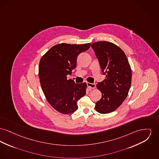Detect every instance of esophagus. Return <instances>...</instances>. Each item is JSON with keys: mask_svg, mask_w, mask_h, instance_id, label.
<instances>
[{"mask_svg": "<svg viewBox=\"0 0 159 159\" xmlns=\"http://www.w3.org/2000/svg\"><path fill=\"white\" fill-rule=\"evenodd\" d=\"M87 86L89 87V89H95L96 84H91V83H87Z\"/></svg>", "mask_w": 159, "mask_h": 159, "instance_id": "34e87169", "label": "esophagus"}]
</instances>
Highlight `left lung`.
I'll return each instance as SVG.
<instances>
[{"instance_id": "1", "label": "left lung", "mask_w": 159, "mask_h": 159, "mask_svg": "<svg viewBox=\"0 0 159 159\" xmlns=\"http://www.w3.org/2000/svg\"><path fill=\"white\" fill-rule=\"evenodd\" d=\"M106 79L97 84L102 93L95 108L100 113H109L119 107L126 98L131 83V70L123 50L115 44L98 41L91 44Z\"/></svg>"}]
</instances>
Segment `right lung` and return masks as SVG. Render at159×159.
I'll list each match as a JSON object with an SVG mask.
<instances>
[{
  "label": "right lung",
  "mask_w": 159,
  "mask_h": 159,
  "mask_svg": "<svg viewBox=\"0 0 159 159\" xmlns=\"http://www.w3.org/2000/svg\"><path fill=\"white\" fill-rule=\"evenodd\" d=\"M90 43L82 45L62 43L50 48L40 59L38 75L48 103L63 114L75 112L77 101L86 94V84H75L67 75L76 66L78 55L88 50Z\"/></svg>",
  "instance_id": "add662e5"
}]
</instances>
